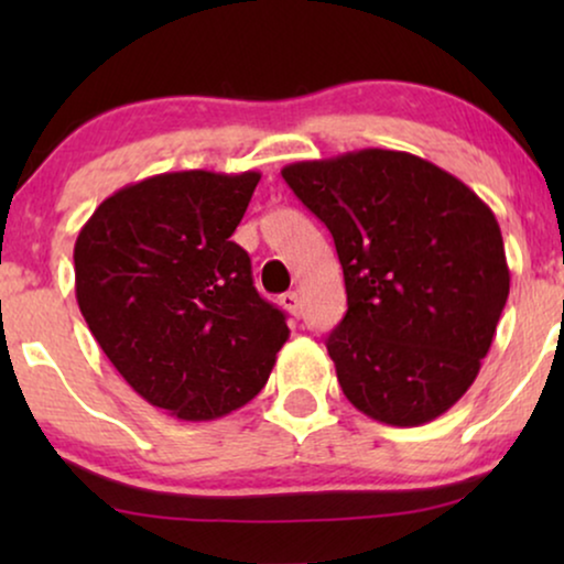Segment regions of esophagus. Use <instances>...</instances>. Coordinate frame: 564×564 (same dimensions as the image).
Wrapping results in <instances>:
<instances>
[{
	"label": "esophagus",
	"mask_w": 564,
	"mask_h": 564,
	"mask_svg": "<svg viewBox=\"0 0 564 564\" xmlns=\"http://www.w3.org/2000/svg\"><path fill=\"white\" fill-rule=\"evenodd\" d=\"M280 305L288 311L290 315H295V318H300V313H303V307H300V297L297 292H284V295H280Z\"/></svg>",
	"instance_id": "esophagus-1"
}]
</instances>
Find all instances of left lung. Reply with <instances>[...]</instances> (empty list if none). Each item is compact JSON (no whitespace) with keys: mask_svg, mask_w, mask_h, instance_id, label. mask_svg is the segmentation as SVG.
<instances>
[{"mask_svg":"<svg viewBox=\"0 0 564 564\" xmlns=\"http://www.w3.org/2000/svg\"><path fill=\"white\" fill-rule=\"evenodd\" d=\"M282 176L344 269L349 311L326 338L344 395L390 426L438 419L475 382L508 300L496 215L405 151L297 161Z\"/></svg>","mask_w":564,"mask_h":564,"instance_id":"left-lung-1","label":"left lung"}]
</instances>
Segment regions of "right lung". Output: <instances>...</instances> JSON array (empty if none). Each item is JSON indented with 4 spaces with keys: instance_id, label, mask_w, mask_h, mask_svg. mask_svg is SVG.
<instances>
[{
    "instance_id": "add662e5",
    "label": "right lung",
    "mask_w": 564,
    "mask_h": 564,
    "mask_svg": "<svg viewBox=\"0 0 564 564\" xmlns=\"http://www.w3.org/2000/svg\"><path fill=\"white\" fill-rule=\"evenodd\" d=\"M259 180L149 176L107 197L76 238V303L91 336L138 395L182 421L249 403L290 336L230 241Z\"/></svg>"
}]
</instances>
